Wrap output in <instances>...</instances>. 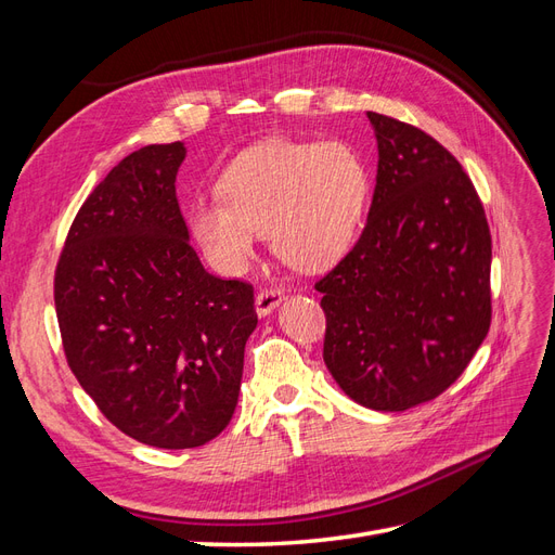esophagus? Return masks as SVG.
I'll use <instances>...</instances> for the list:
<instances>
[{
    "instance_id": "obj_1",
    "label": "esophagus",
    "mask_w": 555,
    "mask_h": 555,
    "mask_svg": "<svg viewBox=\"0 0 555 555\" xmlns=\"http://www.w3.org/2000/svg\"><path fill=\"white\" fill-rule=\"evenodd\" d=\"M282 298H284V294H282L278 287H266V289H261V292L257 294V300H255L257 314H259V317L271 314V312L282 304Z\"/></svg>"
}]
</instances>
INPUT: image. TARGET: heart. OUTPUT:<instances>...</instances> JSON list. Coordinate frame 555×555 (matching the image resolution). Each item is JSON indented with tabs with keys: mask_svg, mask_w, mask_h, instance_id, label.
<instances>
[{
	"mask_svg": "<svg viewBox=\"0 0 555 555\" xmlns=\"http://www.w3.org/2000/svg\"><path fill=\"white\" fill-rule=\"evenodd\" d=\"M220 194L198 196L190 208L194 238L220 271L245 268L263 231L280 259L319 271L354 241L367 173L347 143L273 141L233 159Z\"/></svg>",
	"mask_w": 555,
	"mask_h": 555,
	"instance_id": "heart-1",
	"label": "heart"
}]
</instances>
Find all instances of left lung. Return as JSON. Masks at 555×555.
Listing matches in <instances>:
<instances>
[{
  "instance_id": "obj_1",
  "label": "left lung",
  "mask_w": 555,
  "mask_h": 555,
  "mask_svg": "<svg viewBox=\"0 0 555 555\" xmlns=\"http://www.w3.org/2000/svg\"><path fill=\"white\" fill-rule=\"evenodd\" d=\"M377 182L361 238L314 284L324 363L359 405L402 412L461 377L491 326V231L473 180L418 127L367 111Z\"/></svg>"
}]
</instances>
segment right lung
<instances>
[{"label": "right lung", "mask_w": 555, "mask_h": 555, "mask_svg": "<svg viewBox=\"0 0 555 555\" xmlns=\"http://www.w3.org/2000/svg\"><path fill=\"white\" fill-rule=\"evenodd\" d=\"M180 141L113 166L55 268L66 363L108 422L159 449L220 435L241 391L255 289L201 266L176 196Z\"/></svg>", "instance_id": "obj_1"}]
</instances>
